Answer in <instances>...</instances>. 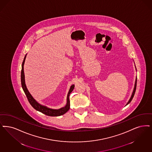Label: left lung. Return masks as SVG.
<instances>
[{
	"instance_id": "obj_1",
	"label": "left lung",
	"mask_w": 152,
	"mask_h": 152,
	"mask_svg": "<svg viewBox=\"0 0 152 152\" xmlns=\"http://www.w3.org/2000/svg\"><path fill=\"white\" fill-rule=\"evenodd\" d=\"M136 85H137V78H136V82H135L134 88V91H133V93H132V96H131V98H130V99L129 100V101L128 102V103H127V105L128 104H129V103H130V102H131L132 99H133V98H134V93H135V91H136Z\"/></svg>"
}]
</instances>
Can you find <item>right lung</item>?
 I'll use <instances>...</instances> for the list:
<instances>
[{
	"label": "right lung",
	"mask_w": 152,
	"mask_h": 152,
	"mask_svg": "<svg viewBox=\"0 0 152 152\" xmlns=\"http://www.w3.org/2000/svg\"><path fill=\"white\" fill-rule=\"evenodd\" d=\"M26 56V55L25 56L24 61L22 63V69H21V86H22L23 89L24 91L25 94L28 98V100L31 105V106L37 111L41 112L42 113L46 115L50 116L62 115L64 114L65 113H66L69 109V107H70V101H69V96L70 93L73 91V89L75 88V85H72L70 88V89H69V92L68 93V95H67V104L64 107H63V108H61L60 109L58 110L51 109L46 107V106H43L42 105H41L40 104H39L37 102H36V101L31 96V94L28 91L26 85H25V83L24 64Z\"/></svg>",
	"instance_id": "add662e5"
}]
</instances>
